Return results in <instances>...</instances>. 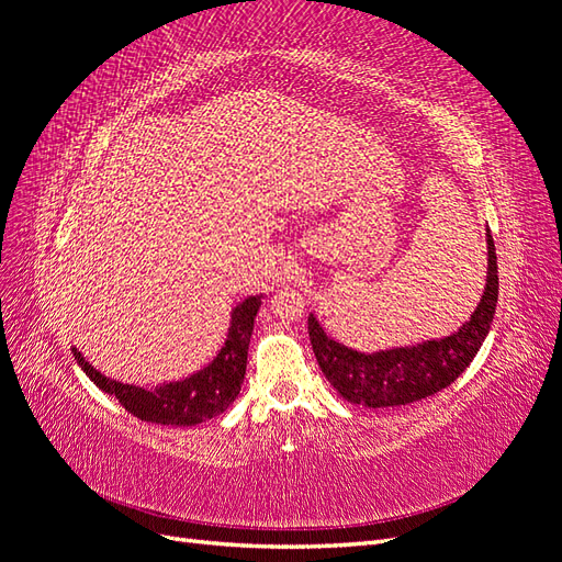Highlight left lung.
Masks as SVG:
<instances>
[{"label": "left lung", "mask_w": 562, "mask_h": 562, "mask_svg": "<svg viewBox=\"0 0 562 562\" xmlns=\"http://www.w3.org/2000/svg\"><path fill=\"white\" fill-rule=\"evenodd\" d=\"M479 307L457 333L411 347L363 353L335 342L310 314V339L318 368L337 394L366 407H396L450 386L479 353L497 310V252L487 229V279Z\"/></svg>", "instance_id": "8db88e82"}]
</instances>
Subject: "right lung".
Masks as SVG:
<instances>
[{"label":"right lung","mask_w":562,"mask_h":562,"mask_svg":"<svg viewBox=\"0 0 562 562\" xmlns=\"http://www.w3.org/2000/svg\"><path fill=\"white\" fill-rule=\"evenodd\" d=\"M260 297L262 295H252L236 304L225 347L217 351L206 368L180 382L143 389L110 380L83 359L77 347H72L75 361L98 389L114 396L133 417L151 424H171V427H194V424L223 415L239 396L246 375L252 323L262 304Z\"/></svg>","instance_id":"right-lung-1"}]
</instances>
